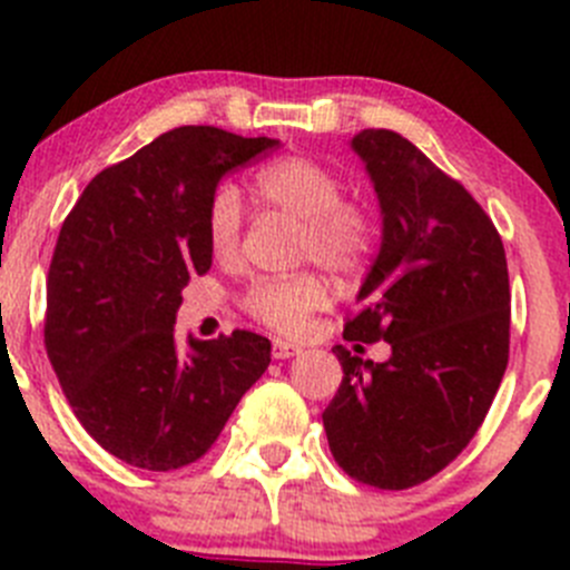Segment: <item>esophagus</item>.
I'll return each instance as SVG.
<instances>
[{
  "label": "esophagus",
  "mask_w": 570,
  "mask_h": 570,
  "mask_svg": "<svg viewBox=\"0 0 570 570\" xmlns=\"http://www.w3.org/2000/svg\"><path fill=\"white\" fill-rule=\"evenodd\" d=\"M301 354V345L289 343V340H275L273 343V357L275 360H289Z\"/></svg>",
  "instance_id": "obj_1"
}]
</instances>
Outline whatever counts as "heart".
<instances>
[{
    "label": "heart",
    "mask_w": 570,
    "mask_h": 570,
    "mask_svg": "<svg viewBox=\"0 0 570 570\" xmlns=\"http://www.w3.org/2000/svg\"><path fill=\"white\" fill-rule=\"evenodd\" d=\"M255 196L273 210L303 222L297 255L317 261L328 273H357L374 249L376 227L360 202L343 199V179L321 159L292 154L261 165ZM207 244L219 261L233 258L242 244V199L233 185H222L207 205ZM328 301L317 275L258 281L244 295V309L281 334H301L309 317Z\"/></svg>",
    "instance_id": "b5f03b06"
}]
</instances>
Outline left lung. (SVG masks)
Segmentation results:
<instances>
[{"mask_svg":"<svg viewBox=\"0 0 570 570\" xmlns=\"http://www.w3.org/2000/svg\"><path fill=\"white\" fill-rule=\"evenodd\" d=\"M382 213V244L343 337L385 340V363L334 345L343 382L323 411L351 478L407 489L444 470L481 428L509 363L503 242L470 190L387 129L354 135Z\"/></svg>","mask_w":570,"mask_h":570,"instance_id":"left-lung-1","label":"left lung"}]
</instances>
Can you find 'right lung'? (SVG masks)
I'll return each instance as SVG.
<instances>
[{
  "mask_svg": "<svg viewBox=\"0 0 570 570\" xmlns=\"http://www.w3.org/2000/svg\"><path fill=\"white\" fill-rule=\"evenodd\" d=\"M275 146L179 126L104 168L63 219L47 275V357L83 430L126 464H194L267 371V337H188L179 357L174 323L190 275L210 269L207 205L222 177Z\"/></svg>",
  "mask_w": 570,
  "mask_h": 570,
  "instance_id": "obj_1",
  "label": "right lung"
}]
</instances>
